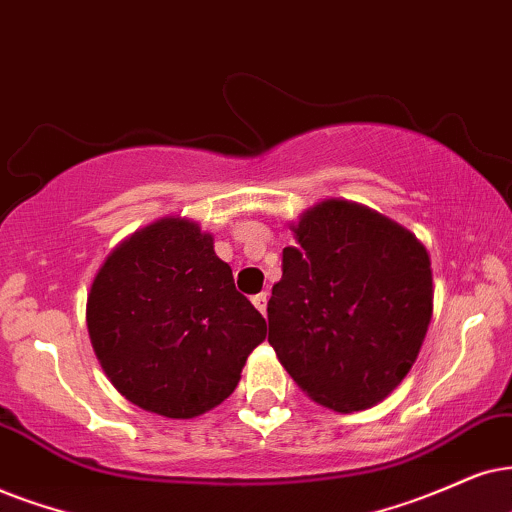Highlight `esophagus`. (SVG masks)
<instances>
[{
	"instance_id": "1",
	"label": "esophagus",
	"mask_w": 512,
	"mask_h": 512,
	"mask_svg": "<svg viewBox=\"0 0 512 512\" xmlns=\"http://www.w3.org/2000/svg\"><path fill=\"white\" fill-rule=\"evenodd\" d=\"M267 293H257V295H252V304H255L257 309H260L262 314H267Z\"/></svg>"
}]
</instances>
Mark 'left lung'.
I'll list each match as a JSON object with an SVG mask.
<instances>
[{
	"label": "left lung",
	"mask_w": 512,
	"mask_h": 512,
	"mask_svg": "<svg viewBox=\"0 0 512 512\" xmlns=\"http://www.w3.org/2000/svg\"><path fill=\"white\" fill-rule=\"evenodd\" d=\"M267 304L269 345L302 392L328 409L385 399L416 361L432 319L428 250L404 226L326 200L293 226Z\"/></svg>",
	"instance_id": "8db88e82"
}]
</instances>
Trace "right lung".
I'll return each mask as SVG.
<instances>
[{
    "label": "right lung",
    "instance_id": "add662e5",
    "mask_svg": "<svg viewBox=\"0 0 512 512\" xmlns=\"http://www.w3.org/2000/svg\"><path fill=\"white\" fill-rule=\"evenodd\" d=\"M87 328L122 397L167 418L222 404L267 338V321L236 290L212 236L179 217L108 255L87 297Z\"/></svg>",
    "mask_w": 512,
    "mask_h": 512
}]
</instances>
